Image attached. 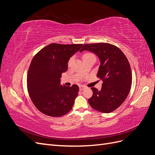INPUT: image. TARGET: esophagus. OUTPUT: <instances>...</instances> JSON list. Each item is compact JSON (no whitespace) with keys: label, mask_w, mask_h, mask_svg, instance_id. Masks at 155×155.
I'll use <instances>...</instances> for the list:
<instances>
[{"label":"esophagus","mask_w":155,"mask_h":155,"mask_svg":"<svg viewBox=\"0 0 155 155\" xmlns=\"http://www.w3.org/2000/svg\"><path fill=\"white\" fill-rule=\"evenodd\" d=\"M85 88V86H84V85H80V86H79V90H80V91H83Z\"/></svg>","instance_id":"1"}]
</instances>
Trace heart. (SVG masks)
I'll return each instance as SVG.
<instances>
[{"instance_id": "b5f03b06", "label": "heart", "mask_w": 155, "mask_h": 155, "mask_svg": "<svg viewBox=\"0 0 155 155\" xmlns=\"http://www.w3.org/2000/svg\"><path fill=\"white\" fill-rule=\"evenodd\" d=\"M93 55H93L92 54H91V53L87 52V53H85V54H84L82 55V59H83V60H85V59H87V58H89V57H91V56H93ZM71 61H72V58H70V59L68 60V65L70 64V63H71Z\"/></svg>"}]
</instances>
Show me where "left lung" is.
Listing matches in <instances>:
<instances>
[{
    "instance_id": "8db88e82",
    "label": "left lung",
    "mask_w": 155,
    "mask_h": 155,
    "mask_svg": "<svg viewBox=\"0 0 155 155\" xmlns=\"http://www.w3.org/2000/svg\"><path fill=\"white\" fill-rule=\"evenodd\" d=\"M91 51L97 55L100 65L97 77L103 81L101 89L91 87L92 96L88 101L97 111L109 113L123 104L132 84V72L127 58L119 48L109 43L84 45L80 51Z\"/></svg>"
}]
</instances>
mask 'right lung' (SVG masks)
I'll list each match as a JSON object with an SVG mask.
<instances>
[{
	"label": "right lung",
	"instance_id": "add662e5",
	"mask_svg": "<svg viewBox=\"0 0 155 155\" xmlns=\"http://www.w3.org/2000/svg\"><path fill=\"white\" fill-rule=\"evenodd\" d=\"M82 46L83 44L51 43L32 59L27 75L28 92L42 113L61 117L72 110L79 87H63L60 85V79L68 69L69 59Z\"/></svg>",
	"mask_w": 155,
	"mask_h": 155
}]
</instances>
